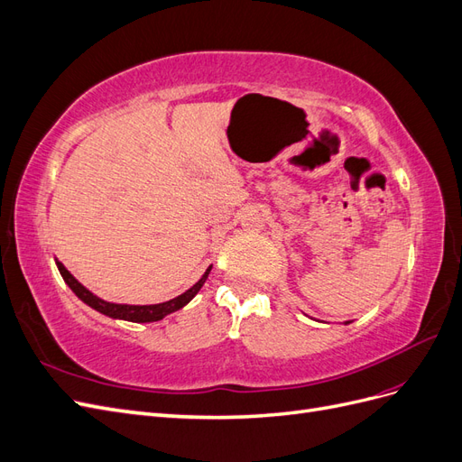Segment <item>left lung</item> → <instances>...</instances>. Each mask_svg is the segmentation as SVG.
<instances>
[{
  "instance_id": "obj_1",
  "label": "left lung",
  "mask_w": 462,
  "mask_h": 462,
  "mask_svg": "<svg viewBox=\"0 0 462 462\" xmlns=\"http://www.w3.org/2000/svg\"><path fill=\"white\" fill-rule=\"evenodd\" d=\"M345 324H351V321H345Z\"/></svg>"
}]
</instances>
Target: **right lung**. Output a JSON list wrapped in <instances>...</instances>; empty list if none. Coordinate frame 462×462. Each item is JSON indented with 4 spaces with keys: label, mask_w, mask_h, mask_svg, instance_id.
Here are the masks:
<instances>
[{
    "label": "right lung",
    "mask_w": 462,
    "mask_h": 462,
    "mask_svg": "<svg viewBox=\"0 0 462 462\" xmlns=\"http://www.w3.org/2000/svg\"><path fill=\"white\" fill-rule=\"evenodd\" d=\"M55 265H58V270L63 277V282L71 287V291L75 292V295L88 304L90 309H94L96 312H100L107 318H114V319H125V321H134V324H148V321H160L163 319L165 316H170L177 310L183 309V306H187L194 297H197V292L202 289V285L206 283V279L209 275V272H212V265L204 272V275L199 279L197 283H194L190 289H187L183 295H179L171 300H165V302H160V304H119V302H107L100 297H96L92 291H88L85 285L79 283L77 279L73 277V273L69 272L65 265L55 260Z\"/></svg>",
    "instance_id": "obj_1"
}]
</instances>
